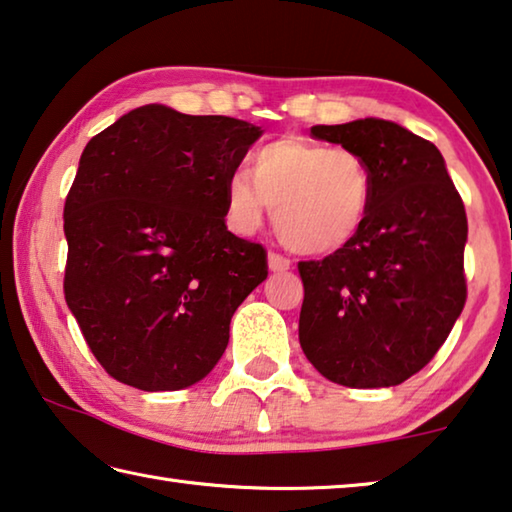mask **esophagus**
Wrapping results in <instances>:
<instances>
[{
    "instance_id": "obj_1",
    "label": "esophagus",
    "mask_w": 512,
    "mask_h": 512,
    "mask_svg": "<svg viewBox=\"0 0 512 512\" xmlns=\"http://www.w3.org/2000/svg\"><path fill=\"white\" fill-rule=\"evenodd\" d=\"M291 268V262L287 257L277 255V253H268V271L271 273H287Z\"/></svg>"
}]
</instances>
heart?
<instances>
[{
    "label": "heart",
    "instance_id": "b5f03b06",
    "mask_svg": "<svg viewBox=\"0 0 512 512\" xmlns=\"http://www.w3.org/2000/svg\"><path fill=\"white\" fill-rule=\"evenodd\" d=\"M375 176L350 149L280 137L250 155V173L225 180V214L235 230L253 232L268 207L284 246L298 255H332L368 221Z\"/></svg>",
    "mask_w": 512,
    "mask_h": 512
}]
</instances>
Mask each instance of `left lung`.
<instances>
[{
    "instance_id": "obj_1",
    "label": "left lung",
    "mask_w": 512,
    "mask_h": 512,
    "mask_svg": "<svg viewBox=\"0 0 512 512\" xmlns=\"http://www.w3.org/2000/svg\"><path fill=\"white\" fill-rule=\"evenodd\" d=\"M311 135L361 153L375 198L348 246L298 264L300 348L334 384L397 386L427 366L463 311V201L436 146L395 121L366 117Z\"/></svg>"
}]
</instances>
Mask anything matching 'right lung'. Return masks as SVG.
I'll return each instance as SVG.
<instances>
[{
	"mask_svg": "<svg viewBox=\"0 0 512 512\" xmlns=\"http://www.w3.org/2000/svg\"><path fill=\"white\" fill-rule=\"evenodd\" d=\"M262 128L135 108L83 149L65 201V300L110 377L180 391L212 372L266 253L225 225V180Z\"/></svg>",
	"mask_w": 512,
	"mask_h": 512,
	"instance_id": "1",
	"label": "right lung"
}]
</instances>
